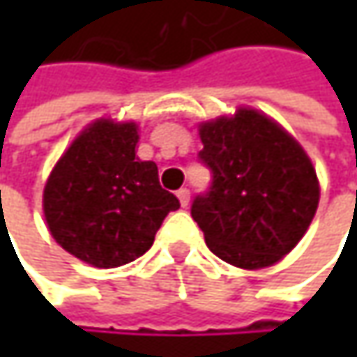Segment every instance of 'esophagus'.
I'll use <instances>...</instances> for the list:
<instances>
[{"mask_svg": "<svg viewBox=\"0 0 357 357\" xmlns=\"http://www.w3.org/2000/svg\"><path fill=\"white\" fill-rule=\"evenodd\" d=\"M178 198L181 206H188V202H190V190H188V188H179Z\"/></svg>", "mask_w": 357, "mask_h": 357, "instance_id": "34e87169", "label": "esophagus"}]
</instances>
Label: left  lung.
<instances>
[{
    "label": "left lung",
    "instance_id": "1",
    "mask_svg": "<svg viewBox=\"0 0 357 357\" xmlns=\"http://www.w3.org/2000/svg\"><path fill=\"white\" fill-rule=\"evenodd\" d=\"M211 169L208 192L192 202L206 246L240 268L281 260L308 231L321 188L304 149L271 117L240 107L231 117L200 123Z\"/></svg>",
    "mask_w": 357,
    "mask_h": 357
}]
</instances>
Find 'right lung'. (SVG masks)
<instances>
[{
    "label": "right lung",
    "instance_id": "1",
    "mask_svg": "<svg viewBox=\"0 0 357 357\" xmlns=\"http://www.w3.org/2000/svg\"><path fill=\"white\" fill-rule=\"evenodd\" d=\"M134 121L97 119L63 153L43 192L53 240L72 256L113 268L153 246L179 200L159 183L153 161L136 157Z\"/></svg>",
    "mask_w": 357,
    "mask_h": 357
}]
</instances>
